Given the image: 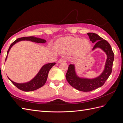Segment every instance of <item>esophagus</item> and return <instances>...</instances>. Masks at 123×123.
Wrapping results in <instances>:
<instances>
[{"label":"esophagus","instance_id":"obj_1","mask_svg":"<svg viewBox=\"0 0 123 123\" xmlns=\"http://www.w3.org/2000/svg\"><path fill=\"white\" fill-rule=\"evenodd\" d=\"M66 59L65 58H61L59 60V62H65Z\"/></svg>","mask_w":123,"mask_h":123}]
</instances>
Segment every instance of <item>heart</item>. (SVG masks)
<instances>
[{
    "mask_svg": "<svg viewBox=\"0 0 123 123\" xmlns=\"http://www.w3.org/2000/svg\"><path fill=\"white\" fill-rule=\"evenodd\" d=\"M91 48L92 45L88 40L71 36L59 39L56 43V48L60 52L71 53L75 52L79 56L86 55Z\"/></svg>",
    "mask_w": 123,
    "mask_h": 123,
    "instance_id": "obj_1",
    "label": "heart"
}]
</instances>
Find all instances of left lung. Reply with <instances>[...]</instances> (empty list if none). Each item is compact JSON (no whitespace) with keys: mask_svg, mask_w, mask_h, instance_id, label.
Masks as SVG:
<instances>
[{"mask_svg":"<svg viewBox=\"0 0 123 123\" xmlns=\"http://www.w3.org/2000/svg\"><path fill=\"white\" fill-rule=\"evenodd\" d=\"M91 42L95 43L92 50L100 48L105 51L107 55V59L103 72L99 76L93 79H87L78 77L75 73V67L70 64L66 74V79L69 84L78 90L84 92H91L98 88L101 87L112 73L113 63L114 55L110 43L106 40L93 33H87Z\"/></svg>","mask_w":123,"mask_h":123,"instance_id":"8db88e82","label":"left lung"}]
</instances>
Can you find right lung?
I'll list each match as a JSON object with an SVG mask.
<instances>
[{"mask_svg":"<svg viewBox=\"0 0 123 123\" xmlns=\"http://www.w3.org/2000/svg\"><path fill=\"white\" fill-rule=\"evenodd\" d=\"M29 40L31 42H33L35 43H45L46 41L45 39L39 38L35 37L33 36H30V37H23L18 38L15 41L12 43L11 45L10 46L9 48V49L7 51V55L5 61L7 58V55L9 53V50H10L12 46L14 45L15 43L20 42L21 40ZM55 64V62L53 63H49L46 64L44 65L43 67L40 69L39 72L36 75V76L32 80L30 81L29 82H27L26 83H23V84H18L14 82L12 80H10L9 78L11 83L13 84L14 86H16L18 89H19L21 90L24 91V92H31V91L35 90L43 86L46 82V80H47V77H48V75L49 71L50 69L53 67V65Z\"/></svg>","mask_w":123,"mask_h":123,"instance_id":"right-lung-1","label":"right lung"}]
</instances>
